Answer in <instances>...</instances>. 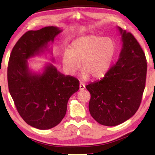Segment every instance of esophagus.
Returning <instances> with one entry per match:
<instances>
[{"mask_svg": "<svg viewBox=\"0 0 155 155\" xmlns=\"http://www.w3.org/2000/svg\"><path fill=\"white\" fill-rule=\"evenodd\" d=\"M79 88H80V90H85V85L83 83H80V85H79Z\"/></svg>", "mask_w": 155, "mask_h": 155, "instance_id": "34e87169", "label": "esophagus"}]
</instances>
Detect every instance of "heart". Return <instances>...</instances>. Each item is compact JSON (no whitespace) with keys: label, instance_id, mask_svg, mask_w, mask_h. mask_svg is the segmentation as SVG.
Masks as SVG:
<instances>
[{"label":"heart","instance_id":"1","mask_svg":"<svg viewBox=\"0 0 155 155\" xmlns=\"http://www.w3.org/2000/svg\"><path fill=\"white\" fill-rule=\"evenodd\" d=\"M115 54V44L109 37L89 35L72 41L70 51L62 56L64 69L70 75H74L81 68V77L87 79L104 77L108 72Z\"/></svg>","mask_w":155,"mask_h":155}]
</instances>
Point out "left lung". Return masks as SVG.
<instances>
[{
	"label": "left lung",
	"mask_w": 155,
	"mask_h": 155,
	"mask_svg": "<svg viewBox=\"0 0 155 155\" xmlns=\"http://www.w3.org/2000/svg\"><path fill=\"white\" fill-rule=\"evenodd\" d=\"M122 48L119 58L104 77L85 87L91 98L89 110L99 124L114 127L133 116L145 88L147 63L140 44L130 33L117 27Z\"/></svg>",
	"instance_id": "obj_1"
}]
</instances>
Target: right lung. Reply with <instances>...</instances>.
Here are the masks:
<instances>
[{
  "mask_svg": "<svg viewBox=\"0 0 155 155\" xmlns=\"http://www.w3.org/2000/svg\"><path fill=\"white\" fill-rule=\"evenodd\" d=\"M62 31L57 27H46L28 31L12 49L7 68V81L18 113L28 125L47 130L59 124L67 111L68 100L79 89V82L72 76H65L51 63L42 72H34L28 59L41 55ZM52 61L54 58L52 57Z\"/></svg>",
  "mask_w": 155,
  "mask_h": 155,
  "instance_id": "1",
  "label": "right lung"
}]
</instances>
